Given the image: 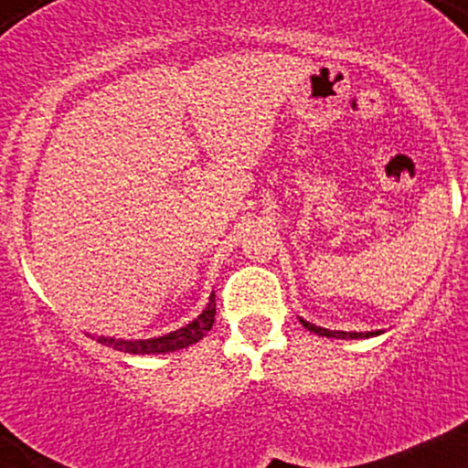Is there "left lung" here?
<instances>
[{"instance_id": "left-lung-1", "label": "left lung", "mask_w": 468, "mask_h": 468, "mask_svg": "<svg viewBox=\"0 0 468 468\" xmlns=\"http://www.w3.org/2000/svg\"><path fill=\"white\" fill-rule=\"evenodd\" d=\"M302 321V325L305 330L314 332V335L319 336H327V338H369V336H378L383 335V330H376V332H343V330H327V327H321V325H314L310 324V321Z\"/></svg>"}]
</instances>
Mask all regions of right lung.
Returning <instances> with one entry per match:
<instances>
[{
	"instance_id": "1",
	"label": "right lung",
	"mask_w": 468,
	"mask_h": 468,
	"mask_svg": "<svg viewBox=\"0 0 468 468\" xmlns=\"http://www.w3.org/2000/svg\"><path fill=\"white\" fill-rule=\"evenodd\" d=\"M213 321H216V294L211 292L207 308L197 314V319H193L191 324L180 327V330H174L169 332V335L154 338H133V341L114 336H96V341L103 343V346L114 347V350L130 354H169L182 350V347H189L193 343L200 341L202 336H207V332L213 327Z\"/></svg>"
}]
</instances>
